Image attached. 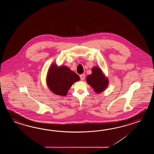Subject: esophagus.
<instances>
[{"label": "esophagus", "mask_w": 154, "mask_h": 154, "mask_svg": "<svg viewBox=\"0 0 154 154\" xmlns=\"http://www.w3.org/2000/svg\"><path fill=\"white\" fill-rule=\"evenodd\" d=\"M85 74H82L80 75V79L82 80V81L85 79Z\"/></svg>", "instance_id": "esophagus-1"}]
</instances>
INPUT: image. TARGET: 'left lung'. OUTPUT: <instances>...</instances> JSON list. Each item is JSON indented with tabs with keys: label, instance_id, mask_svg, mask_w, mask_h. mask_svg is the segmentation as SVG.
<instances>
[{
	"label": "left lung",
	"instance_id": "8db88e82",
	"mask_svg": "<svg viewBox=\"0 0 154 154\" xmlns=\"http://www.w3.org/2000/svg\"><path fill=\"white\" fill-rule=\"evenodd\" d=\"M86 82L97 93L104 91L108 84L107 79L103 75L101 70L97 67L92 69V74L87 76Z\"/></svg>",
	"mask_w": 154,
	"mask_h": 154
}]
</instances>
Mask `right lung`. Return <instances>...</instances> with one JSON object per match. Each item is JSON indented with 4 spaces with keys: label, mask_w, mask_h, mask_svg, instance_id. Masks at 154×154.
I'll list each match as a JSON object with an SVG mask.
<instances>
[{
    "label": "right lung",
    "mask_w": 154,
    "mask_h": 154,
    "mask_svg": "<svg viewBox=\"0 0 154 154\" xmlns=\"http://www.w3.org/2000/svg\"><path fill=\"white\" fill-rule=\"evenodd\" d=\"M79 80V76L68 67L61 66L57 68L53 64L48 72L47 83L50 90L54 94L65 96L72 85Z\"/></svg>",
    "instance_id": "add662e5"
}]
</instances>
